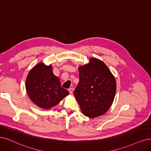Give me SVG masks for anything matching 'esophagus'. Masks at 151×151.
I'll list each match as a JSON object with an SVG mask.
<instances>
[{"mask_svg": "<svg viewBox=\"0 0 151 151\" xmlns=\"http://www.w3.org/2000/svg\"><path fill=\"white\" fill-rule=\"evenodd\" d=\"M68 90H69V93H70V94H72V93H73V91H74V89L72 88H69V89H68Z\"/></svg>", "mask_w": 151, "mask_h": 151, "instance_id": "esophagus-1", "label": "esophagus"}]
</instances>
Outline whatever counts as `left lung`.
Returning a JSON list of instances; mask_svg holds the SVG:
<instances>
[{"label": "left lung", "instance_id": "left-lung-1", "mask_svg": "<svg viewBox=\"0 0 151 151\" xmlns=\"http://www.w3.org/2000/svg\"><path fill=\"white\" fill-rule=\"evenodd\" d=\"M79 82L74 95L84 115L94 118L110 109L116 90L115 77L101 60L91 58L89 63L81 65Z\"/></svg>", "mask_w": 151, "mask_h": 151}]
</instances>
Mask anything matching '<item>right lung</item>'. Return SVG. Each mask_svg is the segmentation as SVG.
Instances as JSON below:
<instances>
[{"label":"right lung","mask_w":151,"mask_h":151,"mask_svg":"<svg viewBox=\"0 0 151 151\" xmlns=\"http://www.w3.org/2000/svg\"><path fill=\"white\" fill-rule=\"evenodd\" d=\"M25 87L30 100L44 110L55 106L69 93L61 87L59 79L53 74L52 65H47L43 62L29 70Z\"/></svg>","instance_id":"right-lung-1"}]
</instances>
